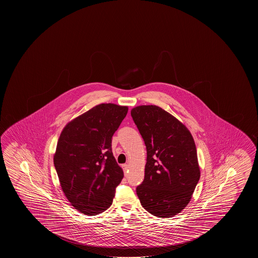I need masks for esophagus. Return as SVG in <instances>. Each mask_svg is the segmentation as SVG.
Listing matches in <instances>:
<instances>
[{
    "label": "esophagus",
    "mask_w": 258,
    "mask_h": 258,
    "mask_svg": "<svg viewBox=\"0 0 258 258\" xmlns=\"http://www.w3.org/2000/svg\"><path fill=\"white\" fill-rule=\"evenodd\" d=\"M123 171H124V173H125V175L127 174V170H128V165L127 164H125V165H122Z\"/></svg>",
    "instance_id": "1"
}]
</instances>
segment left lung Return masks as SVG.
Returning a JSON list of instances; mask_svg holds the SVG:
<instances>
[{"label": "left lung", "mask_w": 258, "mask_h": 258, "mask_svg": "<svg viewBox=\"0 0 258 258\" xmlns=\"http://www.w3.org/2000/svg\"><path fill=\"white\" fill-rule=\"evenodd\" d=\"M131 117L147 147L145 178L137 195L149 213L171 218L190 203L200 180L195 140L182 122L158 106H138Z\"/></svg>", "instance_id": "left-lung-1"}]
</instances>
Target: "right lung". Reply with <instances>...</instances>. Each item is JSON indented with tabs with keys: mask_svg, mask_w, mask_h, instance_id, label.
<instances>
[{
	"mask_svg": "<svg viewBox=\"0 0 258 258\" xmlns=\"http://www.w3.org/2000/svg\"><path fill=\"white\" fill-rule=\"evenodd\" d=\"M127 113V106L102 103L63 127L54 165L69 203L85 215L110 208L123 171L111 150V138Z\"/></svg>",
	"mask_w": 258,
	"mask_h": 258,
	"instance_id": "obj_1",
	"label": "right lung"
}]
</instances>
